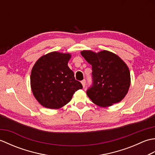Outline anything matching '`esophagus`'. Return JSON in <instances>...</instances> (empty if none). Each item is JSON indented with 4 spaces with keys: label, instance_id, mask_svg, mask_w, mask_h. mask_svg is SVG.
Wrapping results in <instances>:
<instances>
[{
    "label": "esophagus",
    "instance_id": "1",
    "mask_svg": "<svg viewBox=\"0 0 155 155\" xmlns=\"http://www.w3.org/2000/svg\"><path fill=\"white\" fill-rule=\"evenodd\" d=\"M81 83H82V85H83V88H84L85 85H86V81H85L84 79V80H83V81H81Z\"/></svg>",
    "mask_w": 155,
    "mask_h": 155
}]
</instances>
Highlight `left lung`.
Returning a JSON list of instances; mask_svg holds the SVG:
<instances>
[{"instance_id": "8db88e82", "label": "left lung", "mask_w": 155, "mask_h": 155, "mask_svg": "<svg viewBox=\"0 0 155 155\" xmlns=\"http://www.w3.org/2000/svg\"><path fill=\"white\" fill-rule=\"evenodd\" d=\"M81 53L92 65L93 84L87 91L92 102L107 107L123 100L130 84V71L126 63L108 51L98 53L83 51Z\"/></svg>"}]
</instances>
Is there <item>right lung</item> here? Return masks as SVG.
<instances>
[{"mask_svg": "<svg viewBox=\"0 0 155 155\" xmlns=\"http://www.w3.org/2000/svg\"><path fill=\"white\" fill-rule=\"evenodd\" d=\"M71 54L52 52L35 62L31 75V86L35 98L42 106L58 109L71 101L72 95L83 88L68 67Z\"/></svg>", "mask_w": 155, "mask_h": 155, "instance_id": "right-lung-1", "label": "right lung"}]
</instances>
